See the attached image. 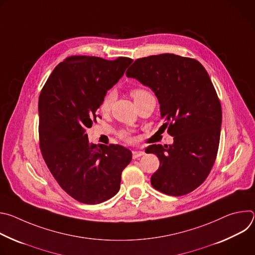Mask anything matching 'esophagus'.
Masks as SVG:
<instances>
[{"label":"esophagus","instance_id":"esophagus-1","mask_svg":"<svg viewBox=\"0 0 255 255\" xmlns=\"http://www.w3.org/2000/svg\"><path fill=\"white\" fill-rule=\"evenodd\" d=\"M144 155V152L143 151H139V150H135V151H132V157L135 159V158H138L140 156Z\"/></svg>","mask_w":255,"mask_h":255}]
</instances>
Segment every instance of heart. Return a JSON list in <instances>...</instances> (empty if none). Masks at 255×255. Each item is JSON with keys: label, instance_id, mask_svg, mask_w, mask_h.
I'll return each instance as SVG.
<instances>
[{"label": "heart", "instance_id": "b5f03b06", "mask_svg": "<svg viewBox=\"0 0 255 255\" xmlns=\"http://www.w3.org/2000/svg\"><path fill=\"white\" fill-rule=\"evenodd\" d=\"M132 98L134 99L135 103L138 104L142 101H144L145 99L147 98H150L152 97V95L145 89H142V88H135V89H132L131 92H130ZM114 100H115V92L114 91H109L105 94V96L103 97L102 101H101V104H100V110L102 112H108L110 111V109L112 108V105L114 103ZM120 137L126 141H131L132 140V137L127 133V132H121L120 133Z\"/></svg>", "mask_w": 255, "mask_h": 255}]
</instances>
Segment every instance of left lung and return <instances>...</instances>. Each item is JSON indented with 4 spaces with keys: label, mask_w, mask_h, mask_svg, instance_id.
I'll list each match as a JSON object with an SVG mask.
<instances>
[{
    "label": "left lung",
    "mask_w": 255,
    "mask_h": 255,
    "mask_svg": "<svg viewBox=\"0 0 255 255\" xmlns=\"http://www.w3.org/2000/svg\"><path fill=\"white\" fill-rule=\"evenodd\" d=\"M126 76L154 92L162 127L173 136L169 146L147 147L160 162L152 187L174 197L193 192L208 177L220 142L221 103L207 70L194 58L163 53L136 59Z\"/></svg>",
    "instance_id": "obj_1"
}]
</instances>
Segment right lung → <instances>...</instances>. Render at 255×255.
I'll return each mask as SVG.
<instances>
[{
  "instance_id": "right-lung-1",
  "label": "right lung",
  "mask_w": 255,
  "mask_h": 255,
  "mask_svg": "<svg viewBox=\"0 0 255 255\" xmlns=\"http://www.w3.org/2000/svg\"><path fill=\"white\" fill-rule=\"evenodd\" d=\"M133 60L74 55L57 64L38 102L39 146L60 188L89 205L103 203L120 190L121 173L132 159L121 145L91 143L86 133L109 89Z\"/></svg>"
}]
</instances>
